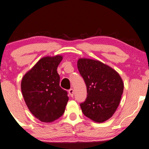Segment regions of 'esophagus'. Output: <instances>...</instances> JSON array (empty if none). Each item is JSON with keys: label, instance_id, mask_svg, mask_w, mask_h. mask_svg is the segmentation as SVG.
Here are the masks:
<instances>
[{"label": "esophagus", "instance_id": "esophagus-1", "mask_svg": "<svg viewBox=\"0 0 149 149\" xmlns=\"http://www.w3.org/2000/svg\"><path fill=\"white\" fill-rule=\"evenodd\" d=\"M68 93L71 96V97H74V89H70L69 91H68Z\"/></svg>", "mask_w": 149, "mask_h": 149}]
</instances>
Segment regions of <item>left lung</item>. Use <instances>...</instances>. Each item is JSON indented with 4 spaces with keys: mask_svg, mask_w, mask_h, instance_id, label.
I'll return each instance as SVG.
<instances>
[{
    "mask_svg": "<svg viewBox=\"0 0 149 149\" xmlns=\"http://www.w3.org/2000/svg\"><path fill=\"white\" fill-rule=\"evenodd\" d=\"M77 68L87 87V96L80 104L85 116L102 123L112 116L119 106L123 92L120 74L99 60L79 58Z\"/></svg>",
    "mask_w": 149,
    "mask_h": 149,
    "instance_id": "1",
    "label": "left lung"
}]
</instances>
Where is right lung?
<instances>
[{
	"mask_svg": "<svg viewBox=\"0 0 149 149\" xmlns=\"http://www.w3.org/2000/svg\"><path fill=\"white\" fill-rule=\"evenodd\" d=\"M63 56H45L24 75L22 95L34 116L42 122H52L64 114L68 101L66 91L60 87L57 68Z\"/></svg>",
	"mask_w": 149,
	"mask_h": 149,
	"instance_id": "1",
	"label": "right lung"
}]
</instances>
